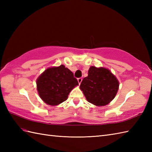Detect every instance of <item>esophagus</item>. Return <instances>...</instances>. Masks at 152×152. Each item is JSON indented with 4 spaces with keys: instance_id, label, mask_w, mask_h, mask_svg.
Here are the masks:
<instances>
[{
    "instance_id": "1",
    "label": "esophagus",
    "mask_w": 152,
    "mask_h": 152,
    "mask_svg": "<svg viewBox=\"0 0 152 152\" xmlns=\"http://www.w3.org/2000/svg\"><path fill=\"white\" fill-rule=\"evenodd\" d=\"M82 81V78H78V82L79 84H80V83H81Z\"/></svg>"
}]
</instances>
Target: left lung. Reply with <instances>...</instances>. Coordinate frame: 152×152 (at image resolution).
Wrapping results in <instances>:
<instances>
[{"label":"left lung","instance_id":"8db88e82","mask_svg":"<svg viewBox=\"0 0 152 152\" xmlns=\"http://www.w3.org/2000/svg\"><path fill=\"white\" fill-rule=\"evenodd\" d=\"M119 86L118 80L109 69L91 66L88 76L83 79L80 88L89 102L102 106L114 99Z\"/></svg>","mask_w":152,"mask_h":152}]
</instances>
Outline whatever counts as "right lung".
<instances>
[{
    "instance_id": "obj_1",
    "label": "right lung",
    "mask_w": 152,
    "mask_h": 152,
    "mask_svg": "<svg viewBox=\"0 0 152 152\" xmlns=\"http://www.w3.org/2000/svg\"><path fill=\"white\" fill-rule=\"evenodd\" d=\"M78 86L73 73L61 64L45 70L37 80V91L41 99L50 106L65 101L70 92Z\"/></svg>"
}]
</instances>
